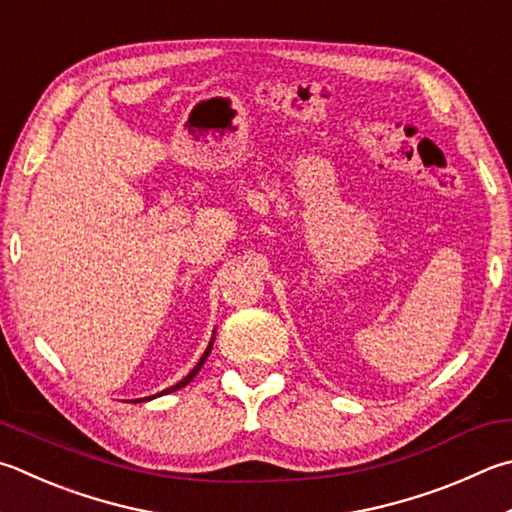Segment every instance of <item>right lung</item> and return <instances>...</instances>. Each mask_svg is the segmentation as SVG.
I'll list each match as a JSON object with an SVG mask.
<instances>
[{"label":"right lung","instance_id":"right-lung-1","mask_svg":"<svg viewBox=\"0 0 512 512\" xmlns=\"http://www.w3.org/2000/svg\"><path fill=\"white\" fill-rule=\"evenodd\" d=\"M210 349H212V342H210V345H208L206 353H203V356H201V360H199V365H197V367H194V369L190 371V374H188V376H185L183 380H179V383H176V385H172L170 389H165V392H161V394H170V392H176V389H181V387H185V385H188V383H190V380H192L194 376H197V374H199V369H201V365H203V362H206V358H208V353H210ZM156 396H159V394H156ZM147 398H154V396H147ZM147 398H143V401H147Z\"/></svg>","mask_w":512,"mask_h":512}]
</instances>
